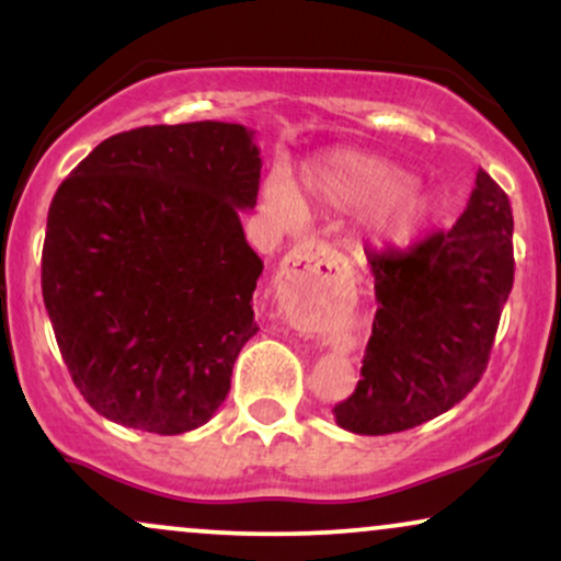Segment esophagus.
<instances>
[{"label":"esophagus","mask_w":561,"mask_h":561,"mask_svg":"<svg viewBox=\"0 0 561 561\" xmlns=\"http://www.w3.org/2000/svg\"><path fill=\"white\" fill-rule=\"evenodd\" d=\"M340 272H343V263L330 244L308 240L285 255L276 285H279V295L285 300L300 298V295L317 293L324 282L334 279Z\"/></svg>","instance_id":"1"}]
</instances>
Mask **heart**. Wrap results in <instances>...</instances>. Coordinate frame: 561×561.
<instances>
[{
  "label": "heart",
  "mask_w": 561,
  "mask_h": 561,
  "mask_svg": "<svg viewBox=\"0 0 561 561\" xmlns=\"http://www.w3.org/2000/svg\"><path fill=\"white\" fill-rule=\"evenodd\" d=\"M302 184L317 203L334 210H364V234L377 248L414 240L435 214L427 192L411 184L409 171L390 160L334 152L302 169ZM263 205L279 221L298 218V197L279 176L263 186Z\"/></svg>",
  "instance_id": "heart-1"
}]
</instances>
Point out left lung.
I'll return each instance as SVG.
<instances>
[{"mask_svg":"<svg viewBox=\"0 0 561 561\" xmlns=\"http://www.w3.org/2000/svg\"><path fill=\"white\" fill-rule=\"evenodd\" d=\"M512 205L478 171L450 231L411 250L369 253L377 313L362 379L334 422L356 435H390L435 420L480 382L514 285Z\"/></svg>","mask_w":561,"mask_h":561,"instance_id":"obj_1","label":"left lung"}]
</instances>
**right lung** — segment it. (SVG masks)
Listing matches in <instances>:
<instances>
[{"instance_id": "obj_1", "label": "right lung", "mask_w": 561, "mask_h": 561, "mask_svg": "<svg viewBox=\"0 0 561 561\" xmlns=\"http://www.w3.org/2000/svg\"><path fill=\"white\" fill-rule=\"evenodd\" d=\"M221 121L141 126L96 145L57 186L42 295L73 385L124 427L182 435L216 414L259 332L261 150Z\"/></svg>"}]
</instances>
